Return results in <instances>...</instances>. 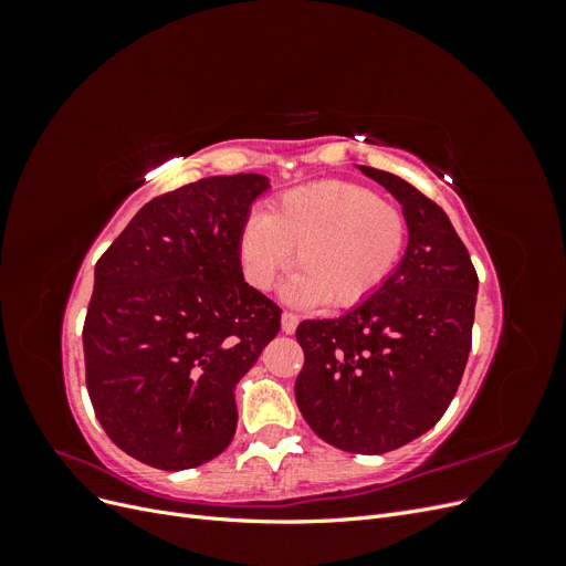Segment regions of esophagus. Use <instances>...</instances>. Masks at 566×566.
<instances>
[{"mask_svg": "<svg viewBox=\"0 0 566 566\" xmlns=\"http://www.w3.org/2000/svg\"><path fill=\"white\" fill-rule=\"evenodd\" d=\"M297 323H300V318H297L295 314L283 312V316H281V331H283L285 335H293V333L297 331Z\"/></svg>", "mask_w": 566, "mask_h": 566, "instance_id": "34e87169", "label": "esophagus"}]
</instances>
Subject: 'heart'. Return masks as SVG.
Listing matches in <instances>:
<instances>
[{
  "label": "heart",
  "instance_id": "obj_1",
  "mask_svg": "<svg viewBox=\"0 0 566 566\" xmlns=\"http://www.w3.org/2000/svg\"><path fill=\"white\" fill-rule=\"evenodd\" d=\"M406 241L408 221L397 205L366 186L316 181L290 188L269 214L252 212L238 233V260L252 287L269 290L295 250L285 300L349 310L387 283Z\"/></svg>",
  "mask_w": 566,
  "mask_h": 566
}]
</instances>
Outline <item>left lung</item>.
I'll return each instance as SVG.
<instances>
[{
    "label": "left lung",
    "mask_w": 566,
    "mask_h": 566,
    "mask_svg": "<svg viewBox=\"0 0 566 566\" xmlns=\"http://www.w3.org/2000/svg\"><path fill=\"white\" fill-rule=\"evenodd\" d=\"M397 198L408 243L387 283L339 318L302 321L304 420L347 453H387L447 413L465 370L479 279L437 202L397 175L356 165Z\"/></svg>",
    "instance_id": "left-lung-1"
}]
</instances>
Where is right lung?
I'll return each instance as SVG.
<instances>
[{
	"label": "right lung",
	"instance_id": "1",
	"mask_svg": "<svg viewBox=\"0 0 566 566\" xmlns=\"http://www.w3.org/2000/svg\"><path fill=\"white\" fill-rule=\"evenodd\" d=\"M269 188L264 175L186 184L146 202L96 262L82 331L90 399L115 447L150 468H198L229 447L235 385L281 328L238 260Z\"/></svg>",
	"mask_w": 566,
	"mask_h": 566
}]
</instances>
